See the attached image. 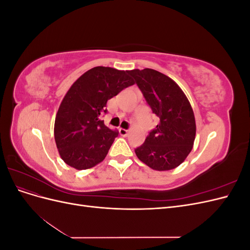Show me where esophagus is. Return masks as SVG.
Listing matches in <instances>:
<instances>
[{"mask_svg": "<svg viewBox=\"0 0 250 250\" xmlns=\"http://www.w3.org/2000/svg\"><path fill=\"white\" fill-rule=\"evenodd\" d=\"M119 132H120L121 135H122V137H127V135H128V130L124 129V128H120Z\"/></svg>", "mask_w": 250, "mask_h": 250, "instance_id": "34e87169", "label": "esophagus"}]
</instances>
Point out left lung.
<instances>
[{
  "instance_id": "obj_1",
  "label": "left lung",
  "mask_w": 250,
  "mask_h": 250,
  "mask_svg": "<svg viewBox=\"0 0 250 250\" xmlns=\"http://www.w3.org/2000/svg\"><path fill=\"white\" fill-rule=\"evenodd\" d=\"M128 74L160 118V123L135 149V154L153 170L175 169L185 162L194 145L196 122L191 104L177 83L161 72L135 69Z\"/></svg>"
}]
</instances>
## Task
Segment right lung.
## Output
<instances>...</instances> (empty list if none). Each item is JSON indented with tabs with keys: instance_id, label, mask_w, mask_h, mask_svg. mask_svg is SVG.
Masks as SVG:
<instances>
[{
	"instance_id": "right-lung-1",
	"label": "right lung",
	"mask_w": 250,
	"mask_h": 250,
	"mask_svg": "<svg viewBox=\"0 0 250 250\" xmlns=\"http://www.w3.org/2000/svg\"><path fill=\"white\" fill-rule=\"evenodd\" d=\"M128 71L96 66L75 81L59 105L54 124V138L62 161L77 170H86L101 163L117 130L99 119L112 97L133 85Z\"/></svg>"
}]
</instances>
